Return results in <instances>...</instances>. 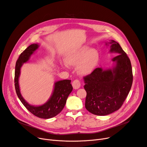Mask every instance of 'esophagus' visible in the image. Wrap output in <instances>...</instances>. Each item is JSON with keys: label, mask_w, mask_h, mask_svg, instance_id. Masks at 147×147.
<instances>
[{"label": "esophagus", "mask_w": 147, "mask_h": 147, "mask_svg": "<svg viewBox=\"0 0 147 147\" xmlns=\"http://www.w3.org/2000/svg\"><path fill=\"white\" fill-rule=\"evenodd\" d=\"M72 86L74 89H78L81 86V83L78 80H75L72 82Z\"/></svg>", "instance_id": "1"}]
</instances>
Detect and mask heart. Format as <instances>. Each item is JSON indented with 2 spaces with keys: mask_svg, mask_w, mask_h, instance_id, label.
<instances>
[{
  "mask_svg": "<svg viewBox=\"0 0 147 147\" xmlns=\"http://www.w3.org/2000/svg\"><path fill=\"white\" fill-rule=\"evenodd\" d=\"M99 52L88 46L69 51L64 57V62L69 66H76L79 75L84 76L91 74L99 61Z\"/></svg>",
  "mask_w": 147,
  "mask_h": 147,
  "instance_id": "1",
  "label": "heart"
}]
</instances>
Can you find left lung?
Listing matches in <instances>:
<instances>
[{
    "label": "left lung",
    "instance_id": "obj_1",
    "mask_svg": "<svg viewBox=\"0 0 147 147\" xmlns=\"http://www.w3.org/2000/svg\"><path fill=\"white\" fill-rule=\"evenodd\" d=\"M110 52L119 54L112 61V69H95L84 77L87 92L86 109L93 115L105 116L121 108L130 92L133 83L131 62L118 43L111 40Z\"/></svg>",
    "mask_w": 147,
    "mask_h": 147
}]
</instances>
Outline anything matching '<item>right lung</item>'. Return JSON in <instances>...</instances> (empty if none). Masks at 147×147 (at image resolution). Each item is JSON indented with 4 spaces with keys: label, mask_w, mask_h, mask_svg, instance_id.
<instances>
[{
    "label": "right lung",
    "mask_w": 147,
    "mask_h": 147,
    "mask_svg": "<svg viewBox=\"0 0 147 147\" xmlns=\"http://www.w3.org/2000/svg\"><path fill=\"white\" fill-rule=\"evenodd\" d=\"M38 44H32L23 51L16 61L15 67L14 85L16 93L22 103L34 115L40 118L49 119L57 116L63 109L69 94L73 90L71 81L64 80L57 81L54 84L53 93L49 100L40 106H34L28 104L23 98L20 91L19 78L20 75V68L23 63H26L30 56L38 48Z\"/></svg>",
    "instance_id": "right-lung-1"
}]
</instances>
